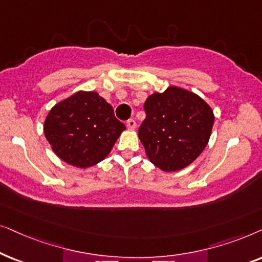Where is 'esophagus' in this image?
Returning <instances> with one entry per match:
<instances>
[{"label":"esophagus","mask_w":262,"mask_h":262,"mask_svg":"<svg viewBox=\"0 0 262 262\" xmlns=\"http://www.w3.org/2000/svg\"><path fill=\"white\" fill-rule=\"evenodd\" d=\"M125 125H127V128L129 129V130H134L135 127H137V123H135L134 120H128L127 123H125Z\"/></svg>","instance_id":"1"}]
</instances>
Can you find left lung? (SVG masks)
Segmentation results:
<instances>
[{
    "mask_svg": "<svg viewBox=\"0 0 262 262\" xmlns=\"http://www.w3.org/2000/svg\"><path fill=\"white\" fill-rule=\"evenodd\" d=\"M146 118L139 139L151 163L165 172L190 165L210 140L214 115L196 93L169 86L155 92L144 104Z\"/></svg>",
    "mask_w": 262,
    "mask_h": 262,
    "instance_id": "1",
    "label": "left lung"
}]
</instances>
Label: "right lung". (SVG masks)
Instances as JSON below:
<instances>
[{"mask_svg": "<svg viewBox=\"0 0 262 262\" xmlns=\"http://www.w3.org/2000/svg\"><path fill=\"white\" fill-rule=\"evenodd\" d=\"M123 130L113 106L95 91H78L55 104L44 121L55 155L80 169L105 159Z\"/></svg>", "mask_w": 262, "mask_h": 262, "instance_id": "1", "label": "right lung"}]
</instances>
